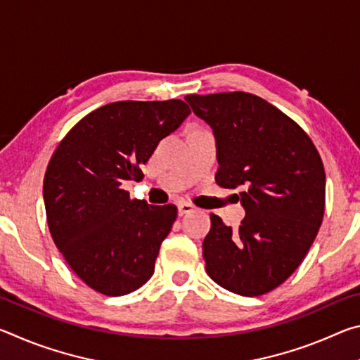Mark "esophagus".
Masks as SVG:
<instances>
[{
  "label": "esophagus",
  "instance_id": "esophagus-1",
  "mask_svg": "<svg viewBox=\"0 0 360 360\" xmlns=\"http://www.w3.org/2000/svg\"><path fill=\"white\" fill-rule=\"evenodd\" d=\"M193 210H195V206H193L192 203L181 202V203L178 205V211H179L181 216H182V214H188V212H192Z\"/></svg>",
  "mask_w": 360,
  "mask_h": 360
}]
</instances>
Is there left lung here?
I'll return each mask as SVG.
<instances>
[{
  "instance_id": "left-lung-1",
  "label": "left lung",
  "mask_w": 360,
  "mask_h": 360,
  "mask_svg": "<svg viewBox=\"0 0 360 360\" xmlns=\"http://www.w3.org/2000/svg\"><path fill=\"white\" fill-rule=\"evenodd\" d=\"M216 138V182L240 187L246 216L233 231L211 214L203 257L224 289L257 297L283 284L308 254L326 206L318 149L294 120L257 95H187Z\"/></svg>"
}]
</instances>
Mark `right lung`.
Here are the masks:
<instances>
[{
	"label": "right lung",
	"mask_w": 360,
	"mask_h": 360,
	"mask_svg": "<svg viewBox=\"0 0 360 360\" xmlns=\"http://www.w3.org/2000/svg\"><path fill=\"white\" fill-rule=\"evenodd\" d=\"M188 114L182 100L109 103L79 120L49 162L42 193L52 240L100 294H130L154 273L178 208L131 200L124 184L144 178L141 165Z\"/></svg>",
	"instance_id": "right-lung-1"
}]
</instances>
